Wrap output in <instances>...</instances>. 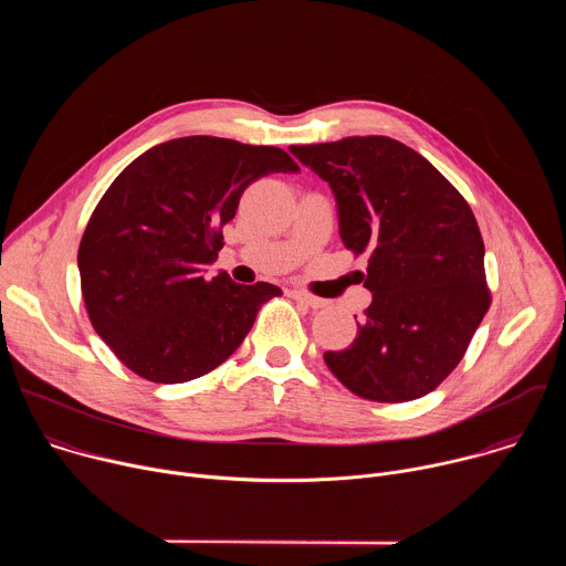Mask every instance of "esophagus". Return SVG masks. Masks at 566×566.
I'll list each match as a JSON object with an SVG mask.
<instances>
[{
  "instance_id": "esophagus-1",
  "label": "esophagus",
  "mask_w": 566,
  "mask_h": 566,
  "mask_svg": "<svg viewBox=\"0 0 566 566\" xmlns=\"http://www.w3.org/2000/svg\"><path fill=\"white\" fill-rule=\"evenodd\" d=\"M291 297L297 300V302H304V304L311 306V308H322V306H325V300H319V297H315V295H308V293H304V291H300V289H293V291H291Z\"/></svg>"
}]
</instances>
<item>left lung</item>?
<instances>
[{
	"label": "left lung",
	"instance_id": "left-lung-1",
	"mask_svg": "<svg viewBox=\"0 0 566 566\" xmlns=\"http://www.w3.org/2000/svg\"><path fill=\"white\" fill-rule=\"evenodd\" d=\"M289 151L329 184L343 244L369 253L371 304L356 340L325 354L327 367L369 400L426 396L459 365L491 306L470 206L428 158L387 136Z\"/></svg>",
	"mask_w": 566,
	"mask_h": 566
}]
</instances>
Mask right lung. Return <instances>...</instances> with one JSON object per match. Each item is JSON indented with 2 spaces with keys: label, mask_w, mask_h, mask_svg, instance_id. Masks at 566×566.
Wrapping results in <instances>:
<instances>
[{
  "label": "right lung",
  "mask_w": 566,
  "mask_h": 566,
  "mask_svg": "<svg viewBox=\"0 0 566 566\" xmlns=\"http://www.w3.org/2000/svg\"><path fill=\"white\" fill-rule=\"evenodd\" d=\"M275 172H300L280 147L184 136L143 151L103 195L77 249L80 286L96 334L134 374L186 382L212 371L282 295L203 275L241 195Z\"/></svg>",
  "instance_id": "obj_1"
}]
</instances>
